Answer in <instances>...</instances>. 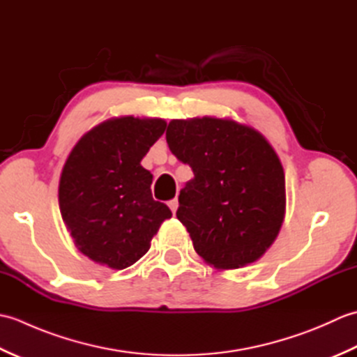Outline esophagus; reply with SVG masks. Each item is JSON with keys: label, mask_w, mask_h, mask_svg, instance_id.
I'll return each mask as SVG.
<instances>
[{"label": "esophagus", "mask_w": 357, "mask_h": 357, "mask_svg": "<svg viewBox=\"0 0 357 357\" xmlns=\"http://www.w3.org/2000/svg\"><path fill=\"white\" fill-rule=\"evenodd\" d=\"M169 207H170V210H172V213L174 215L176 213V210H178V207H179V202H178V198H174V199H172L170 202H169Z\"/></svg>", "instance_id": "1"}]
</instances>
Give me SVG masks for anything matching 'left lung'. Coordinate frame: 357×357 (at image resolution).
Instances as JSON below:
<instances>
[{
	"instance_id": "8db88e82",
	"label": "left lung",
	"mask_w": 357,
	"mask_h": 357,
	"mask_svg": "<svg viewBox=\"0 0 357 357\" xmlns=\"http://www.w3.org/2000/svg\"><path fill=\"white\" fill-rule=\"evenodd\" d=\"M165 139L195 173L176 216L196 253L218 270L259 259L285 215V174L270 142L252 127L211 116L170 121Z\"/></svg>"
}]
</instances>
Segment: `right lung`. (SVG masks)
<instances>
[{
    "instance_id": "1",
    "label": "right lung",
    "mask_w": 357,
    "mask_h": 357,
    "mask_svg": "<svg viewBox=\"0 0 357 357\" xmlns=\"http://www.w3.org/2000/svg\"><path fill=\"white\" fill-rule=\"evenodd\" d=\"M165 127L159 118H112L82 136L67 158L59 210L75 245L93 262L130 267L172 218L165 204L151 198L153 174L141 165Z\"/></svg>"
}]
</instances>
